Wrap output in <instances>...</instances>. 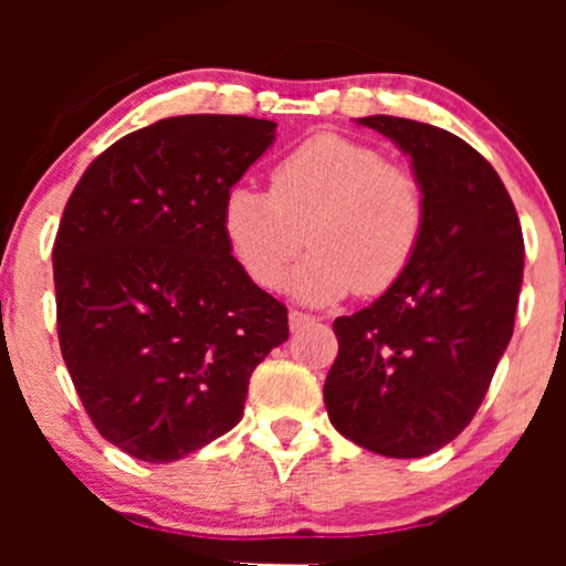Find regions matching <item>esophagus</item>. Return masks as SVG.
<instances>
[{"mask_svg":"<svg viewBox=\"0 0 566 566\" xmlns=\"http://www.w3.org/2000/svg\"><path fill=\"white\" fill-rule=\"evenodd\" d=\"M314 322H319V316L303 314V311H290V329H292V333H295V329L308 327V324H314Z\"/></svg>","mask_w":566,"mask_h":566,"instance_id":"1","label":"esophagus"}]
</instances>
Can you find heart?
<instances>
[{
    "label": "heart",
    "instance_id": "1",
    "mask_svg": "<svg viewBox=\"0 0 566 566\" xmlns=\"http://www.w3.org/2000/svg\"><path fill=\"white\" fill-rule=\"evenodd\" d=\"M426 188L409 167L373 143L316 133L274 161L269 191L233 186L223 233L247 276L276 290L305 239L311 255L290 290L327 303L356 287L378 295L399 282L426 231Z\"/></svg>",
    "mask_w": 566,
    "mask_h": 566
}]
</instances>
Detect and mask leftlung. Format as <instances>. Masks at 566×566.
I'll return each mask as SVG.
<instances>
[{
    "mask_svg": "<svg viewBox=\"0 0 566 566\" xmlns=\"http://www.w3.org/2000/svg\"><path fill=\"white\" fill-rule=\"evenodd\" d=\"M426 188L428 218L399 282L337 316L324 380L329 423L386 458H423L471 423L509 348L524 271L516 207L476 148L447 129L365 116Z\"/></svg>",
    "mask_w": 566,
    "mask_h": 566,
    "instance_id": "8db88e82",
    "label": "left lung"
}]
</instances>
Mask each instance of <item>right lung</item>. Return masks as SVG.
Returning <instances> with one entry per match:
<instances>
[{
    "label": "right lung",
    "instance_id": "obj_1",
    "mask_svg": "<svg viewBox=\"0 0 566 566\" xmlns=\"http://www.w3.org/2000/svg\"><path fill=\"white\" fill-rule=\"evenodd\" d=\"M269 119L170 116L108 146L53 247L57 340L103 439L170 463L242 420L287 308L231 255L223 201L274 140Z\"/></svg>",
    "mask_w": 566,
    "mask_h": 566
}]
</instances>
